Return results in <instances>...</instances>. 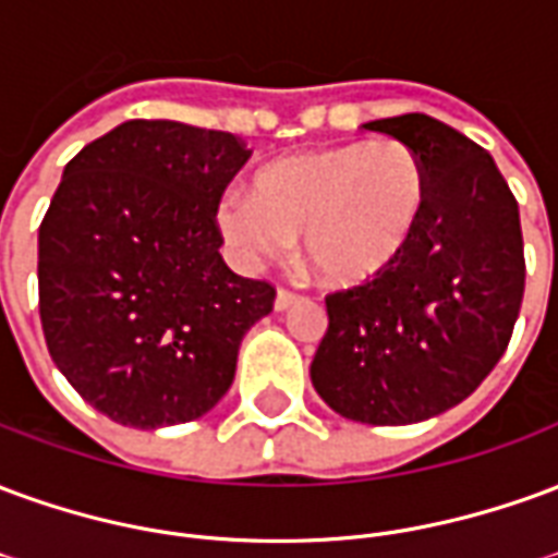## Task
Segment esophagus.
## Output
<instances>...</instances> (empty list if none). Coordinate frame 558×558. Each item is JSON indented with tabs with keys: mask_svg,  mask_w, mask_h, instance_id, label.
Listing matches in <instances>:
<instances>
[{
	"mask_svg": "<svg viewBox=\"0 0 558 558\" xmlns=\"http://www.w3.org/2000/svg\"><path fill=\"white\" fill-rule=\"evenodd\" d=\"M302 295H295L292 290H278V299H275V311H290L292 304H299Z\"/></svg>",
	"mask_w": 558,
	"mask_h": 558,
	"instance_id": "esophagus-1",
	"label": "esophagus"
}]
</instances>
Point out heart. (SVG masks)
Returning <instances> with one entry per match:
<instances>
[{
  "instance_id": "heart-1",
  "label": "heart",
  "mask_w": 558,
  "mask_h": 558,
  "mask_svg": "<svg viewBox=\"0 0 558 558\" xmlns=\"http://www.w3.org/2000/svg\"><path fill=\"white\" fill-rule=\"evenodd\" d=\"M430 199L421 158L400 140L316 148L256 172L251 194L220 199L218 227L235 256L278 259L304 232V256L326 283L355 287L395 266Z\"/></svg>"
}]
</instances>
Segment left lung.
<instances>
[{
	"mask_svg": "<svg viewBox=\"0 0 558 558\" xmlns=\"http://www.w3.org/2000/svg\"><path fill=\"white\" fill-rule=\"evenodd\" d=\"M364 128L418 155L430 199L395 266L328 292L311 379L343 418L415 424L466 400L508 350L526 290L520 208L490 155L454 128L424 113Z\"/></svg>",
	"mask_w": 558,
	"mask_h": 558,
	"instance_id": "8db88e82",
	"label": "left lung"
}]
</instances>
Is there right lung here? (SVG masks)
<instances>
[{
  "instance_id": "obj_1",
  "label": "right lung",
  "mask_w": 558,
  "mask_h": 558,
  "mask_svg": "<svg viewBox=\"0 0 558 558\" xmlns=\"http://www.w3.org/2000/svg\"><path fill=\"white\" fill-rule=\"evenodd\" d=\"M251 158L227 131L131 119L68 160L38 230L47 350L125 427L206 415L275 287L230 271L218 206Z\"/></svg>"
}]
</instances>
